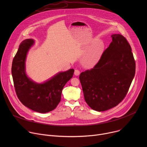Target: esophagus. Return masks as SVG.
<instances>
[{
	"instance_id": "obj_1",
	"label": "esophagus",
	"mask_w": 147,
	"mask_h": 147,
	"mask_svg": "<svg viewBox=\"0 0 147 147\" xmlns=\"http://www.w3.org/2000/svg\"><path fill=\"white\" fill-rule=\"evenodd\" d=\"M80 71L78 70H75V71H74V74L76 75V76H78L79 74H80Z\"/></svg>"
}]
</instances>
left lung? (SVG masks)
Instances as JSON below:
<instances>
[{
    "instance_id": "1",
    "label": "left lung",
    "mask_w": 147,
    "mask_h": 147,
    "mask_svg": "<svg viewBox=\"0 0 147 147\" xmlns=\"http://www.w3.org/2000/svg\"><path fill=\"white\" fill-rule=\"evenodd\" d=\"M112 41L91 70L79 77L84 99L92 109L102 112L121 102L127 95L136 73V62L128 41L121 34Z\"/></svg>"
}]
</instances>
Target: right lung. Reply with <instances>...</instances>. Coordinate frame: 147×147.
Here are the masks:
<instances>
[{"mask_svg": "<svg viewBox=\"0 0 147 147\" xmlns=\"http://www.w3.org/2000/svg\"><path fill=\"white\" fill-rule=\"evenodd\" d=\"M34 44V40L31 39L22 42L13 60L11 73L20 102L34 111L44 113L56 108L61 100L62 90L72 78L74 70L60 72L44 83L34 82L27 77L25 67L27 52Z\"/></svg>", "mask_w": 147, "mask_h": 147, "instance_id": "add662e5", "label": "right lung"}]
</instances>
